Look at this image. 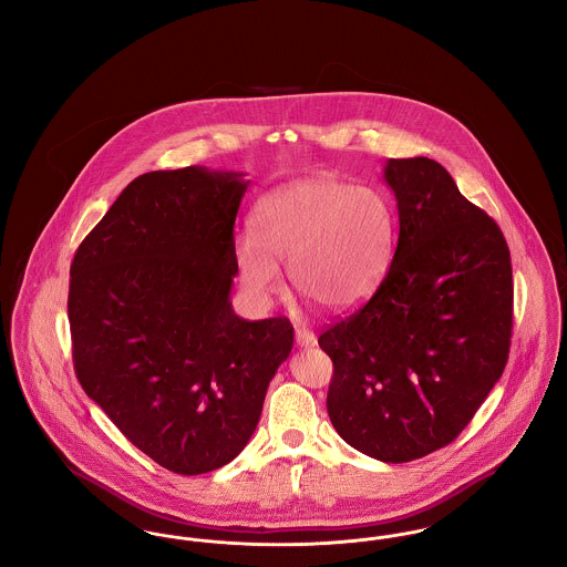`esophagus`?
I'll list each match as a JSON object with an SVG mask.
<instances>
[{"label": "esophagus", "instance_id": "1", "mask_svg": "<svg viewBox=\"0 0 567 567\" xmlns=\"http://www.w3.org/2000/svg\"><path fill=\"white\" fill-rule=\"evenodd\" d=\"M296 342L299 349H312L317 344V336L306 327H297Z\"/></svg>", "mask_w": 567, "mask_h": 567}]
</instances>
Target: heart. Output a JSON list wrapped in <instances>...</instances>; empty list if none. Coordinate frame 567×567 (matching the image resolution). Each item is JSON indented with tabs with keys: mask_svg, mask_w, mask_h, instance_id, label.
Wrapping results in <instances>:
<instances>
[{
	"mask_svg": "<svg viewBox=\"0 0 567 567\" xmlns=\"http://www.w3.org/2000/svg\"><path fill=\"white\" fill-rule=\"evenodd\" d=\"M238 244L244 287L259 301L282 293L280 264L297 293L327 310H349L386 268L393 223L382 195L342 181L310 178L264 197Z\"/></svg>",
	"mask_w": 567,
	"mask_h": 567,
	"instance_id": "b5f03b06",
	"label": "heart"
}]
</instances>
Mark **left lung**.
I'll use <instances>...</instances> for the list:
<instances>
[{
	"mask_svg": "<svg viewBox=\"0 0 567 567\" xmlns=\"http://www.w3.org/2000/svg\"><path fill=\"white\" fill-rule=\"evenodd\" d=\"M400 238L372 299L319 336L327 412L368 457L405 463L451 444L499 380L513 336L502 229L433 159H389Z\"/></svg>",
	"mask_w": 567,
	"mask_h": 567,
	"instance_id": "obj_1",
	"label": "left lung"
}]
</instances>
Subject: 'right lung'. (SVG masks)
Here are the masks:
<instances>
[{"instance_id":"1","label":"right lung","mask_w":567,"mask_h":567,"mask_svg":"<svg viewBox=\"0 0 567 567\" xmlns=\"http://www.w3.org/2000/svg\"><path fill=\"white\" fill-rule=\"evenodd\" d=\"M243 176L199 165L137 176L70 268L84 393L142 453L185 476L243 453L293 349L285 317L244 321L231 308Z\"/></svg>"}]
</instances>
